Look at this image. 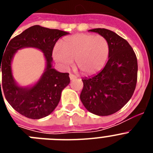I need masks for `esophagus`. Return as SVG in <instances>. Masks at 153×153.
<instances>
[{"label":"esophagus","mask_w":153,"mask_h":153,"mask_svg":"<svg viewBox=\"0 0 153 153\" xmlns=\"http://www.w3.org/2000/svg\"><path fill=\"white\" fill-rule=\"evenodd\" d=\"M76 76L75 75H74V74H70V79H71V80H72V79H76Z\"/></svg>","instance_id":"1"}]
</instances>
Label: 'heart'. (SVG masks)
<instances>
[{"label":"heart","instance_id":"1","mask_svg":"<svg viewBox=\"0 0 153 153\" xmlns=\"http://www.w3.org/2000/svg\"><path fill=\"white\" fill-rule=\"evenodd\" d=\"M109 55V45L102 36L77 33L65 39L63 47L56 45L53 56L65 69L74 63L84 75H93L104 67Z\"/></svg>","mask_w":153,"mask_h":153}]
</instances>
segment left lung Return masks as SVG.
Returning <instances> with one entry per match:
<instances>
[{
  "mask_svg": "<svg viewBox=\"0 0 153 153\" xmlns=\"http://www.w3.org/2000/svg\"><path fill=\"white\" fill-rule=\"evenodd\" d=\"M95 32L107 40L109 60L91 77L82 79L80 100L87 110L97 116H109L122 109L132 97L137 82V58L125 39L113 31L96 28Z\"/></svg>",
  "mask_w": 153,
  "mask_h": 153,
  "instance_id": "8db88e82",
  "label": "left lung"
}]
</instances>
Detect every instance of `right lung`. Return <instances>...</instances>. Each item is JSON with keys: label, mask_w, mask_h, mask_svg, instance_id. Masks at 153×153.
<instances>
[{"label": "right lung", "mask_w": 153, "mask_h": 153, "mask_svg": "<svg viewBox=\"0 0 153 153\" xmlns=\"http://www.w3.org/2000/svg\"><path fill=\"white\" fill-rule=\"evenodd\" d=\"M66 31L34 25L23 31L7 44L0 56L2 72L1 90L7 102L16 111L33 120L44 118L57 106L62 90L70 83L68 73H60L52 67V53L55 44ZM25 47H33L44 53L47 66L40 79L33 86H18L13 79L11 62L15 53ZM2 94V93H1Z\"/></svg>", "instance_id": "1"}]
</instances>
